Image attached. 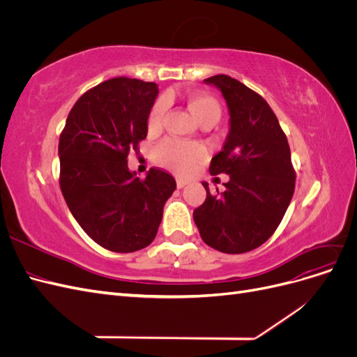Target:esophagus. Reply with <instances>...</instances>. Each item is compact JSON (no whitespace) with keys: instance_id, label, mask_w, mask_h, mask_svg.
Masks as SVG:
<instances>
[{"instance_id":"1","label":"esophagus","mask_w":357,"mask_h":357,"mask_svg":"<svg viewBox=\"0 0 357 357\" xmlns=\"http://www.w3.org/2000/svg\"><path fill=\"white\" fill-rule=\"evenodd\" d=\"M176 183H177V188H178V189L185 188V186L188 185V181H186V180H183V178H177V180H176Z\"/></svg>"}]
</instances>
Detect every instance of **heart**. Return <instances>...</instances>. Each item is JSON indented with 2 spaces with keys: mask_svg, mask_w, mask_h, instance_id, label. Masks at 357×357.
<instances>
[{
  "mask_svg": "<svg viewBox=\"0 0 357 357\" xmlns=\"http://www.w3.org/2000/svg\"><path fill=\"white\" fill-rule=\"evenodd\" d=\"M188 107L192 114L202 123H215L220 117V105L213 96L205 93H190L188 96ZM168 109L167 98L156 100L149 113L147 126L150 131H159L164 116ZM207 156V150L197 143H186L180 139L168 138L156 146L153 158L159 165H164L180 176H186L195 169L199 162Z\"/></svg>",
  "mask_w": 357,
  "mask_h": 357,
  "instance_id": "1",
  "label": "heart"
}]
</instances>
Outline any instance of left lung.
Returning a JSON list of instances; mask_svg holds the SVG:
<instances>
[{"label": "left lung", "instance_id": "obj_1", "mask_svg": "<svg viewBox=\"0 0 357 357\" xmlns=\"http://www.w3.org/2000/svg\"><path fill=\"white\" fill-rule=\"evenodd\" d=\"M219 88L231 116L229 135L211 159L213 176L228 174L225 192L211 193L193 210L201 238L215 250L238 255L262 245L278 228L295 192L286 134L257 92L229 75L204 80Z\"/></svg>", "mask_w": 357, "mask_h": 357}]
</instances>
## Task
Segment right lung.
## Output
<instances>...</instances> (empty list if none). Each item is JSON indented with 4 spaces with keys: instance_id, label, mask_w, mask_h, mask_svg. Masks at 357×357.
<instances>
[{
    "instance_id": "1",
    "label": "right lung",
    "mask_w": 357,
    "mask_h": 357,
    "mask_svg": "<svg viewBox=\"0 0 357 357\" xmlns=\"http://www.w3.org/2000/svg\"><path fill=\"white\" fill-rule=\"evenodd\" d=\"M158 84L114 77L75 101L59 137V186L74 219L101 247L132 253L155 240L176 180L152 168L146 178L128 169L147 137Z\"/></svg>"
}]
</instances>
